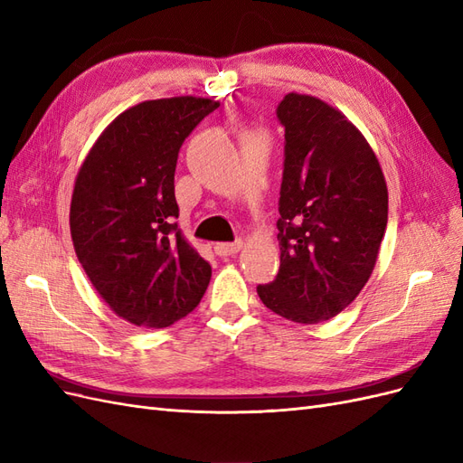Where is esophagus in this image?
<instances>
[{
	"label": "esophagus",
	"instance_id": "1",
	"mask_svg": "<svg viewBox=\"0 0 463 463\" xmlns=\"http://www.w3.org/2000/svg\"><path fill=\"white\" fill-rule=\"evenodd\" d=\"M241 247H243V241L240 240L235 243H216L214 250H216V255H220V257H230V255H235Z\"/></svg>",
	"mask_w": 463,
	"mask_h": 463
}]
</instances>
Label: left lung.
Wrapping results in <instances>:
<instances>
[{"mask_svg": "<svg viewBox=\"0 0 463 463\" xmlns=\"http://www.w3.org/2000/svg\"><path fill=\"white\" fill-rule=\"evenodd\" d=\"M278 118L286 128L279 270L257 293L272 313L317 325L340 315L369 282L388 189L374 150L338 108L289 92Z\"/></svg>", "mask_w": 463, "mask_h": 463, "instance_id": "obj_1", "label": "left lung"}]
</instances>
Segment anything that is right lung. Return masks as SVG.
<instances>
[{
	"label": "right lung",
	"instance_id": "add662e5",
	"mask_svg": "<svg viewBox=\"0 0 463 463\" xmlns=\"http://www.w3.org/2000/svg\"><path fill=\"white\" fill-rule=\"evenodd\" d=\"M220 102L174 96L131 106L82 160L69 210L77 259L119 318L165 328L204 296L213 269L174 218L181 145Z\"/></svg>",
	"mask_w": 463,
	"mask_h": 463
}]
</instances>
